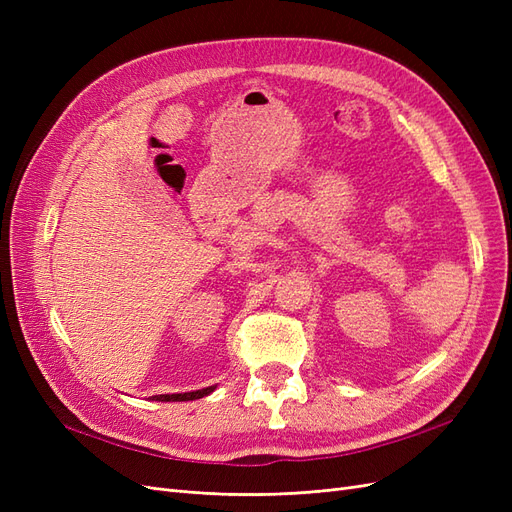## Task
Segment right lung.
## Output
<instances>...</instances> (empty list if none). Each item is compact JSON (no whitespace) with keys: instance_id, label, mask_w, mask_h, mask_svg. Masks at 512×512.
<instances>
[{"instance_id":"1","label":"right lung","mask_w":512,"mask_h":512,"mask_svg":"<svg viewBox=\"0 0 512 512\" xmlns=\"http://www.w3.org/2000/svg\"><path fill=\"white\" fill-rule=\"evenodd\" d=\"M215 391V386H207V389H200V391H192V393H173V395H156L153 399L156 401H192V399H200L209 393Z\"/></svg>"}]
</instances>
